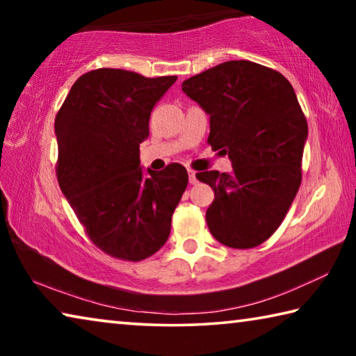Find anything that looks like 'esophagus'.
<instances>
[{"label": "esophagus", "mask_w": 356, "mask_h": 356, "mask_svg": "<svg viewBox=\"0 0 356 356\" xmlns=\"http://www.w3.org/2000/svg\"><path fill=\"white\" fill-rule=\"evenodd\" d=\"M188 179H190V184L191 185H195V184H197V177H196V172L193 171V170H190L188 171Z\"/></svg>", "instance_id": "34e87169"}]
</instances>
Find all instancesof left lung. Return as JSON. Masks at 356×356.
<instances>
[{"label": "left lung", "instance_id": "obj_1", "mask_svg": "<svg viewBox=\"0 0 356 356\" xmlns=\"http://www.w3.org/2000/svg\"><path fill=\"white\" fill-rule=\"evenodd\" d=\"M182 91L210 116V147L232 161L231 174H196L215 193L210 232L229 248H254L280 227L301 184L308 122L292 84L242 59L188 78Z\"/></svg>", "mask_w": 356, "mask_h": 356}]
</instances>
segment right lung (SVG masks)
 <instances>
[{"instance_id":"obj_1","label":"right lung","mask_w":356,"mask_h":356,"mask_svg":"<svg viewBox=\"0 0 356 356\" xmlns=\"http://www.w3.org/2000/svg\"><path fill=\"white\" fill-rule=\"evenodd\" d=\"M176 80L95 69L78 78L56 114L58 184L89 240L111 257L140 262L170 237L188 172L171 163L144 176L140 144Z\"/></svg>"}]
</instances>
